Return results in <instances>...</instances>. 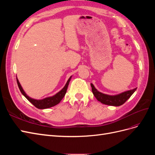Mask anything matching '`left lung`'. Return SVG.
<instances>
[{
	"label": "left lung",
	"mask_w": 155,
	"mask_h": 155,
	"mask_svg": "<svg viewBox=\"0 0 155 155\" xmlns=\"http://www.w3.org/2000/svg\"><path fill=\"white\" fill-rule=\"evenodd\" d=\"M91 86L94 96L98 101L103 104L111 106H120L123 105L137 90V88H135L133 90L121 92L116 95H109L98 91L92 83H91Z\"/></svg>",
	"instance_id": "1"
}]
</instances>
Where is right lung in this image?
I'll return each instance as SVG.
<instances>
[{"mask_svg":"<svg viewBox=\"0 0 155 155\" xmlns=\"http://www.w3.org/2000/svg\"><path fill=\"white\" fill-rule=\"evenodd\" d=\"M71 78L72 76L70 77V78L68 79L66 85H64V87L61 89V90L56 94L54 95L53 96L45 97L43 100H35L29 97L26 94L25 91L23 90V88L21 87L19 81H18L17 78V82L18 87L19 88L20 91L22 94V95L24 96L30 102H31L33 105L37 108V109H48V108H50L51 107H54L56 105H58L59 103L62 100V99L65 96V94L67 92V88H68L70 79H71Z\"/></svg>","mask_w":155,"mask_h":155,"instance_id":"obj_1","label":"right lung"}]
</instances>
